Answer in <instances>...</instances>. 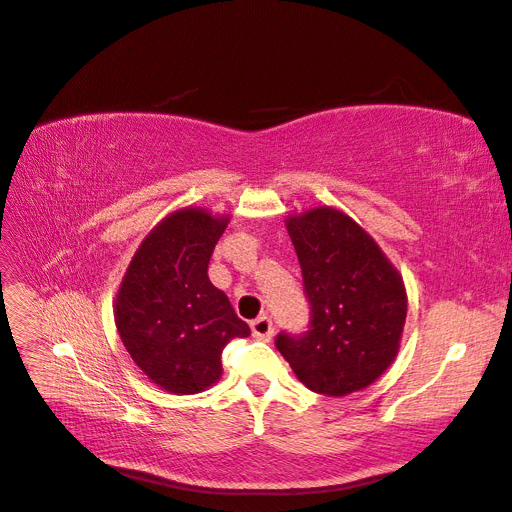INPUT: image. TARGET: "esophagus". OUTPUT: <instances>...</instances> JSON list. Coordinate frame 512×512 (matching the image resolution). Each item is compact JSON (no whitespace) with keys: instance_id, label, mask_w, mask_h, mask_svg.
I'll list each match as a JSON object with an SVG mask.
<instances>
[{"instance_id":"obj_1","label":"esophagus","mask_w":512,"mask_h":512,"mask_svg":"<svg viewBox=\"0 0 512 512\" xmlns=\"http://www.w3.org/2000/svg\"><path fill=\"white\" fill-rule=\"evenodd\" d=\"M252 335L256 339H260V342H269V339L273 337V322L269 316H258L254 322H252Z\"/></svg>"}]
</instances>
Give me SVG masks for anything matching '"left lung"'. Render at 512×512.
<instances>
[{"mask_svg": "<svg viewBox=\"0 0 512 512\" xmlns=\"http://www.w3.org/2000/svg\"><path fill=\"white\" fill-rule=\"evenodd\" d=\"M286 228L312 322L301 337L280 333L275 346L309 391H363L399 352L408 314L404 277L374 237L335 207L292 213Z\"/></svg>", "mask_w": 512, "mask_h": 512, "instance_id": "1", "label": "left lung"}]
</instances>
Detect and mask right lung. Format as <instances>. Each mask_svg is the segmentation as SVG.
Wrapping results in <instances>:
<instances>
[{"label": "right lung", "mask_w": 512, "mask_h": 512, "mask_svg": "<svg viewBox=\"0 0 512 512\" xmlns=\"http://www.w3.org/2000/svg\"><path fill=\"white\" fill-rule=\"evenodd\" d=\"M230 215L168 213L138 245L115 297V324L134 365L162 391L194 395L222 378V350L250 327L207 275Z\"/></svg>", "instance_id": "right-lung-1"}]
</instances>
